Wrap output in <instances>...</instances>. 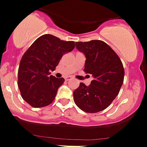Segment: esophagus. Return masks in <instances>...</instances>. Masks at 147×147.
<instances>
[{
    "label": "esophagus",
    "mask_w": 147,
    "mask_h": 147,
    "mask_svg": "<svg viewBox=\"0 0 147 147\" xmlns=\"http://www.w3.org/2000/svg\"><path fill=\"white\" fill-rule=\"evenodd\" d=\"M65 79H66V81H71V80L73 79V78H72V77H71V76H67V77H66V78H65Z\"/></svg>",
    "instance_id": "34e87169"
}]
</instances>
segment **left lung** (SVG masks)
Listing matches in <instances>:
<instances>
[{
	"mask_svg": "<svg viewBox=\"0 0 147 147\" xmlns=\"http://www.w3.org/2000/svg\"><path fill=\"white\" fill-rule=\"evenodd\" d=\"M76 46L86 58L84 72L91 74L94 80L88 86L80 83L74 91V102L85 112H99L107 109L119 93L124 77L122 62L102 40L76 42Z\"/></svg>",
	"mask_w": 147,
	"mask_h": 147,
	"instance_id": "left-lung-1",
	"label": "left lung"
}]
</instances>
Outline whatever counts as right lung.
<instances>
[{
    "instance_id": "obj_1",
    "label": "right lung",
    "mask_w": 147,
    "mask_h": 147,
    "mask_svg": "<svg viewBox=\"0 0 147 147\" xmlns=\"http://www.w3.org/2000/svg\"><path fill=\"white\" fill-rule=\"evenodd\" d=\"M74 41H66L51 34L38 38L21 58L18 71V85L21 96L34 108L53 102L63 78L51 75L64 53L73 51Z\"/></svg>"
}]
</instances>
